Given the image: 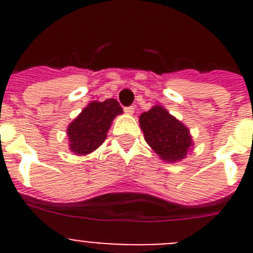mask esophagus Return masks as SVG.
Returning <instances> with one entry per match:
<instances>
[{"label":"esophagus","mask_w":253,"mask_h":253,"mask_svg":"<svg viewBox=\"0 0 253 253\" xmlns=\"http://www.w3.org/2000/svg\"><path fill=\"white\" fill-rule=\"evenodd\" d=\"M124 111H125V114H128V115H133V113H134V106H126V107H124Z\"/></svg>","instance_id":"34e87169"}]
</instances>
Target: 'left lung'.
Returning a JSON list of instances; mask_svg holds the SVG:
<instances>
[{
	"label": "left lung",
	"mask_w": 253,
	"mask_h": 253,
	"mask_svg": "<svg viewBox=\"0 0 253 253\" xmlns=\"http://www.w3.org/2000/svg\"><path fill=\"white\" fill-rule=\"evenodd\" d=\"M139 124L146 142L167 162L182 160L193 146L189 129L163 107L154 106L143 113Z\"/></svg>",
	"instance_id": "obj_1"
}]
</instances>
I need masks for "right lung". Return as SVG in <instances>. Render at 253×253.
<instances>
[{
	"label": "right lung",
	"instance_id": "right-lung-1",
	"mask_svg": "<svg viewBox=\"0 0 253 253\" xmlns=\"http://www.w3.org/2000/svg\"><path fill=\"white\" fill-rule=\"evenodd\" d=\"M122 113V106L114 99L88 104L67 129L71 151L76 154H87L99 148L114 118Z\"/></svg>",
	"mask_w": 253,
	"mask_h": 253
}]
</instances>
